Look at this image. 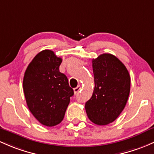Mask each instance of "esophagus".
<instances>
[{"instance_id": "esophagus-1", "label": "esophagus", "mask_w": 154, "mask_h": 154, "mask_svg": "<svg viewBox=\"0 0 154 154\" xmlns=\"http://www.w3.org/2000/svg\"><path fill=\"white\" fill-rule=\"evenodd\" d=\"M80 89H81V87H80V85H78V86H77V87H76V88H74V94H77V93H78V92L80 91Z\"/></svg>"}]
</instances>
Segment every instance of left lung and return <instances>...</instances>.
<instances>
[{
	"label": "left lung",
	"instance_id": "left-lung-1",
	"mask_svg": "<svg viewBox=\"0 0 154 154\" xmlns=\"http://www.w3.org/2000/svg\"><path fill=\"white\" fill-rule=\"evenodd\" d=\"M92 67L95 85L85 111L92 122L106 125L123 111L130 93V75L125 65L111 54L92 60Z\"/></svg>",
	"mask_w": 154,
	"mask_h": 154
}]
</instances>
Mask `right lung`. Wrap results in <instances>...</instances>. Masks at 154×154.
I'll use <instances>...</instances> for the list:
<instances>
[{"label":"right lung","mask_w":154,"mask_h":154,"mask_svg":"<svg viewBox=\"0 0 154 154\" xmlns=\"http://www.w3.org/2000/svg\"><path fill=\"white\" fill-rule=\"evenodd\" d=\"M62 59L51 50L39 52L29 64L23 86L27 106L40 123L48 127L63 119L74 91L60 72Z\"/></svg>","instance_id":"add662e5"}]
</instances>
